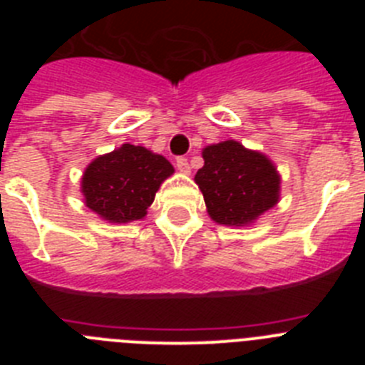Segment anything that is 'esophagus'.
<instances>
[{"instance_id": "obj_1", "label": "esophagus", "mask_w": 365, "mask_h": 365, "mask_svg": "<svg viewBox=\"0 0 365 365\" xmlns=\"http://www.w3.org/2000/svg\"><path fill=\"white\" fill-rule=\"evenodd\" d=\"M175 166H177V170H179L180 173H186V175H188V173L192 172V170H190L188 159H185V157H179V159L175 160Z\"/></svg>"}]
</instances>
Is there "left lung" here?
<instances>
[{"mask_svg": "<svg viewBox=\"0 0 365 365\" xmlns=\"http://www.w3.org/2000/svg\"><path fill=\"white\" fill-rule=\"evenodd\" d=\"M202 159L195 182L217 225L248 227L278 205L282 175L265 153L222 140L202 148Z\"/></svg>", "mask_w": 365, "mask_h": 365, "instance_id": "8db88e82", "label": "left lung"}]
</instances>
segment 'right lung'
<instances>
[{
    "label": "right lung",
    "instance_id": "1",
    "mask_svg": "<svg viewBox=\"0 0 365 365\" xmlns=\"http://www.w3.org/2000/svg\"><path fill=\"white\" fill-rule=\"evenodd\" d=\"M173 166L166 157L144 146L122 144L98 155L87 164L80 180L83 202L108 222H131L144 219L155 193Z\"/></svg>",
    "mask_w": 365,
    "mask_h": 365
}]
</instances>
